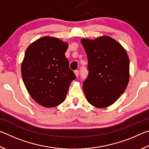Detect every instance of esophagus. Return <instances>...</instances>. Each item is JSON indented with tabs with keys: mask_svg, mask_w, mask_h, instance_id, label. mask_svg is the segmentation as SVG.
Returning a JSON list of instances; mask_svg holds the SVG:
<instances>
[{
	"mask_svg": "<svg viewBox=\"0 0 149 149\" xmlns=\"http://www.w3.org/2000/svg\"><path fill=\"white\" fill-rule=\"evenodd\" d=\"M74 73H75V75H76L77 77H79V70H75Z\"/></svg>",
	"mask_w": 149,
	"mask_h": 149,
	"instance_id": "obj_1",
	"label": "esophagus"
}]
</instances>
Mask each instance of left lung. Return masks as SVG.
Returning a JSON list of instances; mask_svg holds the SVG:
<instances>
[{"label": "left lung", "mask_w": 149, "mask_h": 149, "mask_svg": "<svg viewBox=\"0 0 149 149\" xmlns=\"http://www.w3.org/2000/svg\"><path fill=\"white\" fill-rule=\"evenodd\" d=\"M86 52L88 75L83 83L91 104L105 108L123 94L130 79V59L119 42L108 36L95 40L83 39Z\"/></svg>", "instance_id": "left-lung-1"}]
</instances>
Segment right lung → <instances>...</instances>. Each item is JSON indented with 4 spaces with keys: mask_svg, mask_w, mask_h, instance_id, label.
<instances>
[{
    "mask_svg": "<svg viewBox=\"0 0 149 149\" xmlns=\"http://www.w3.org/2000/svg\"><path fill=\"white\" fill-rule=\"evenodd\" d=\"M67 43L43 37L27 48L22 64V76L27 91L37 103L51 108L65 99L75 75L65 56Z\"/></svg>",
    "mask_w": 149,
    "mask_h": 149,
    "instance_id": "add662e5",
    "label": "right lung"
}]
</instances>
